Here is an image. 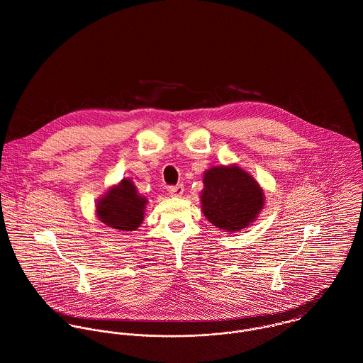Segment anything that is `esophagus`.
Here are the masks:
<instances>
[{"label": "esophagus", "mask_w": 363, "mask_h": 363, "mask_svg": "<svg viewBox=\"0 0 363 363\" xmlns=\"http://www.w3.org/2000/svg\"><path fill=\"white\" fill-rule=\"evenodd\" d=\"M183 193H184V187H183L182 184L173 186V187L169 189V194H170L172 197H182Z\"/></svg>", "instance_id": "34e87169"}]
</instances>
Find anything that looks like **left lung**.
<instances>
[{"instance_id": "8db88e82", "label": "left lung", "mask_w": 363, "mask_h": 363, "mask_svg": "<svg viewBox=\"0 0 363 363\" xmlns=\"http://www.w3.org/2000/svg\"><path fill=\"white\" fill-rule=\"evenodd\" d=\"M203 183L201 211L220 230L235 233L249 228L265 204L259 182L236 163L209 167Z\"/></svg>"}]
</instances>
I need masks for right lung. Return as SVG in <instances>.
<instances>
[{
  "instance_id": "add662e5",
  "label": "right lung",
  "mask_w": 363,
  "mask_h": 363,
  "mask_svg": "<svg viewBox=\"0 0 363 363\" xmlns=\"http://www.w3.org/2000/svg\"><path fill=\"white\" fill-rule=\"evenodd\" d=\"M147 197L140 196L131 179L124 177L113 184L96 201V216L107 228L133 232L140 228L145 216Z\"/></svg>"
}]
</instances>
